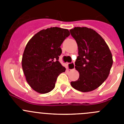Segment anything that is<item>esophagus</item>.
<instances>
[{"mask_svg": "<svg viewBox=\"0 0 124 124\" xmlns=\"http://www.w3.org/2000/svg\"><path fill=\"white\" fill-rule=\"evenodd\" d=\"M75 65H74V63H68V69L70 70H71L74 69Z\"/></svg>", "mask_w": 124, "mask_h": 124, "instance_id": "34e87169", "label": "esophagus"}]
</instances>
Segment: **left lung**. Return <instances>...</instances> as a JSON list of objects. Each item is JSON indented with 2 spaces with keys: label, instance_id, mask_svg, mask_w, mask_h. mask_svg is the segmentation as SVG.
Instances as JSON below:
<instances>
[{
  "label": "left lung",
  "instance_id": "1",
  "mask_svg": "<svg viewBox=\"0 0 124 124\" xmlns=\"http://www.w3.org/2000/svg\"><path fill=\"white\" fill-rule=\"evenodd\" d=\"M70 31L78 47L75 68L79 73L78 81L71 82V85L79 91H92L109 76L113 63L111 51L102 37L92 28L74 27Z\"/></svg>",
  "mask_w": 124,
  "mask_h": 124
}]
</instances>
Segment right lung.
<instances>
[{
  "mask_svg": "<svg viewBox=\"0 0 124 124\" xmlns=\"http://www.w3.org/2000/svg\"><path fill=\"white\" fill-rule=\"evenodd\" d=\"M70 35L68 29L51 27L40 30L27 43L22 66L27 83L37 93L52 91L58 76L65 71L58 60L60 46Z\"/></svg>",
  "mask_w": 124,
  "mask_h": 124,
  "instance_id": "obj_1",
  "label": "right lung"
}]
</instances>
